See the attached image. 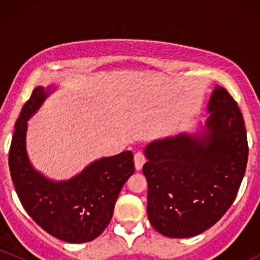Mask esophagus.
Wrapping results in <instances>:
<instances>
[{
	"label": "esophagus",
	"instance_id": "esophagus-1",
	"mask_svg": "<svg viewBox=\"0 0 260 260\" xmlns=\"http://www.w3.org/2000/svg\"><path fill=\"white\" fill-rule=\"evenodd\" d=\"M144 162H145L144 155H143L142 153H136V155H134V166H136L137 171L142 170Z\"/></svg>",
	"mask_w": 260,
	"mask_h": 260
}]
</instances>
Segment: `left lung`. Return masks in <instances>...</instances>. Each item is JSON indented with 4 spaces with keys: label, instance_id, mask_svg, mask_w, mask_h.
Returning <instances> with one entry per match:
<instances>
[{
    "label": "left lung",
    "instance_id": "1",
    "mask_svg": "<svg viewBox=\"0 0 260 260\" xmlns=\"http://www.w3.org/2000/svg\"><path fill=\"white\" fill-rule=\"evenodd\" d=\"M197 132L154 139L144 148L148 217L171 238L197 236L221 219L246 172L248 143L237 103L216 85Z\"/></svg>",
    "mask_w": 260,
    "mask_h": 260
}]
</instances>
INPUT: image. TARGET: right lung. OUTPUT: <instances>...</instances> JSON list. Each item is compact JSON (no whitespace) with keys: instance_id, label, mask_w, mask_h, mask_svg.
<instances>
[{"instance_id":"right-lung-1","label":"right lung","mask_w":260,"mask_h":260,"mask_svg":"<svg viewBox=\"0 0 260 260\" xmlns=\"http://www.w3.org/2000/svg\"><path fill=\"white\" fill-rule=\"evenodd\" d=\"M56 86H38L16 122L10 171L26 213L47 234L70 243L95 240L109 225L116 201L134 174L132 151L101 157L70 180L53 181L34 169L26 151L28 121Z\"/></svg>"}]
</instances>
